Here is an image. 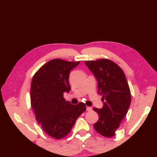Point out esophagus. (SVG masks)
Listing matches in <instances>:
<instances>
[{
  "label": "esophagus",
  "instance_id": "obj_1",
  "mask_svg": "<svg viewBox=\"0 0 157 157\" xmlns=\"http://www.w3.org/2000/svg\"><path fill=\"white\" fill-rule=\"evenodd\" d=\"M92 109H92V107H86V110H87V111H91V110Z\"/></svg>",
  "mask_w": 157,
  "mask_h": 157
}]
</instances>
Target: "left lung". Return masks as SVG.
I'll list each match as a JSON object with an SVG mask.
<instances>
[{
    "instance_id": "8db88e82",
    "label": "left lung",
    "mask_w": 157,
    "mask_h": 157,
    "mask_svg": "<svg viewBox=\"0 0 157 157\" xmlns=\"http://www.w3.org/2000/svg\"><path fill=\"white\" fill-rule=\"evenodd\" d=\"M85 64L97 79L103 101L102 108H93L99 115L94 128L101 136L111 137L130 106L131 95L125 74L117 64L105 58L85 61Z\"/></svg>"
}]
</instances>
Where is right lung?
<instances>
[{
	"mask_svg": "<svg viewBox=\"0 0 157 157\" xmlns=\"http://www.w3.org/2000/svg\"><path fill=\"white\" fill-rule=\"evenodd\" d=\"M59 58L44 64L34 75L30 87V103L35 118L48 136L60 140L69 133L86 110L82 102L72 105L63 97L69 93L70 71L79 64Z\"/></svg>",
	"mask_w": 157,
	"mask_h": 157,
	"instance_id": "add662e5",
	"label": "right lung"
}]
</instances>
